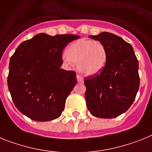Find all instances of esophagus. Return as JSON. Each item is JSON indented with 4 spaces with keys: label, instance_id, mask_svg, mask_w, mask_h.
Listing matches in <instances>:
<instances>
[{
    "label": "esophagus",
    "instance_id": "1",
    "mask_svg": "<svg viewBox=\"0 0 152 152\" xmlns=\"http://www.w3.org/2000/svg\"><path fill=\"white\" fill-rule=\"evenodd\" d=\"M76 79H77L78 83H83V78L82 76H80V75H76Z\"/></svg>",
    "mask_w": 152,
    "mask_h": 152
}]
</instances>
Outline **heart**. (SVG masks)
<instances>
[{
  "instance_id": "b5f03b06",
  "label": "heart",
  "mask_w": 152,
  "mask_h": 152,
  "mask_svg": "<svg viewBox=\"0 0 152 152\" xmlns=\"http://www.w3.org/2000/svg\"><path fill=\"white\" fill-rule=\"evenodd\" d=\"M108 54L105 46L92 39H80L71 43L63 55L66 63L77 64L78 69L88 76L99 74L105 68Z\"/></svg>"
}]
</instances>
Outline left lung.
Masks as SVG:
<instances>
[{"label": "left lung", "instance_id": "1", "mask_svg": "<svg viewBox=\"0 0 152 152\" xmlns=\"http://www.w3.org/2000/svg\"><path fill=\"white\" fill-rule=\"evenodd\" d=\"M91 39L98 40L107 51V63L99 74L85 78L87 108L95 117L115 118L133 103L138 88V62L130 43L108 32Z\"/></svg>", "mask_w": 152, "mask_h": 152}]
</instances>
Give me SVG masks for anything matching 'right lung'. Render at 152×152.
<instances>
[{
    "mask_svg": "<svg viewBox=\"0 0 152 152\" xmlns=\"http://www.w3.org/2000/svg\"><path fill=\"white\" fill-rule=\"evenodd\" d=\"M80 36L39 34L21 43L10 59L7 85L17 109L30 119L47 122L61 115L76 84V72L60 68L66 45Z\"/></svg>",
    "mask_w": 152,
    "mask_h": 152,
    "instance_id": "obj_1",
    "label": "right lung"
}]
</instances>
